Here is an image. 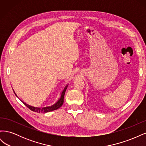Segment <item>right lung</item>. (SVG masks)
<instances>
[{"mask_svg":"<svg viewBox=\"0 0 146 146\" xmlns=\"http://www.w3.org/2000/svg\"><path fill=\"white\" fill-rule=\"evenodd\" d=\"M68 85L66 86L64 90L63 91L62 93H61V98L60 99L58 100V102H57L56 103H55L54 105H53L52 106H50V107H44V108H38V107H32V106H30L29 105H27L24 102H23L24 103V104L27 106V107L30 109L32 110V111H35V112H36V113H47V112H49V111H54V110H57L60 107H61V105H63V102H64V94H65V92H66V89H67V87H68Z\"/></svg>","mask_w":146,"mask_h":146,"instance_id":"add662e5","label":"right lung"}]
</instances>
